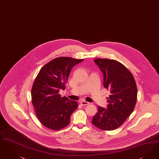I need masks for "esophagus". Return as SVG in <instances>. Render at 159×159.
<instances>
[{
	"label": "esophagus",
	"mask_w": 159,
	"mask_h": 159,
	"mask_svg": "<svg viewBox=\"0 0 159 159\" xmlns=\"http://www.w3.org/2000/svg\"><path fill=\"white\" fill-rule=\"evenodd\" d=\"M80 104L82 106H86V105H88L89 104V102H86V101H81Z\"/></svg>",
	"instance_id": "obj_1"
}]
</instances>
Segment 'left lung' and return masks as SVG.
<instances>
[{
	"mask_svg": "<svg viewBox=\"0 0 159 159\" xmlns=\"http://www.w3.org/2000/svg\"><path fill=\"white\" fill-rule=\"evenodd\" d=\"M103 75V86L110 90L107 109L98 106L92 124L105 131L121 126L135 108L137 88L132 73L122 64L115 60H94Z\"/></svg>",
	"mask_w": 159,
	"mask_h": 159,
	"instance_id": "1",
	"label": "left lung"
}]
</instances>
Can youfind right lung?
<instances>
[{
    "mask_svg": "<svg viewBox=\"0 0 159 159\" xmlns=\"http://www.w3.org/2000/svg\"><path fill=\"white\" fill-rule=\"evenodd\" d=\"M83 61L71 57H57L41 69L31 89L32 103L35 114L44 127L57 131L67 127L70 116L78 108L76 101L61 97L71 68Z\"/></svg>",
    "mask_w": 159,
    "mask_h": 159,
    "instance_id": "add662e5",
    "label": "right lung"
}]
</instances>
